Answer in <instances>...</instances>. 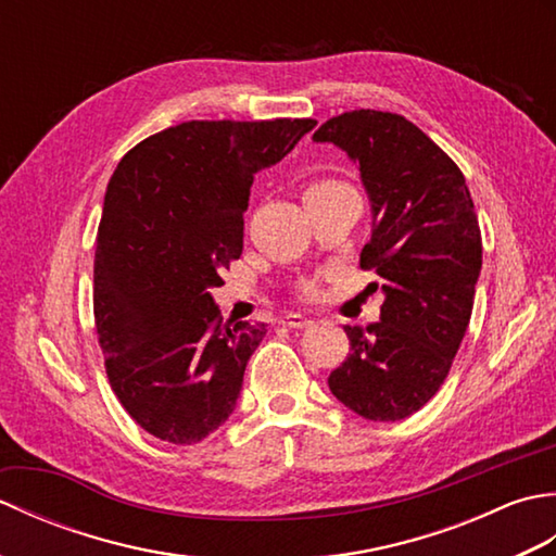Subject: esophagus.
Listing matches in <instances>:
<instances>
[{
	"instance_id": "1",
	"label": "esophagus",
	"mask_w": 556,
	"mask_h": 556,
	"mask_svg": "<svg viewBox=\"0 0 556 556\" xmlns=\"http://www.w3.org/2000/svg\"><path fill=\"white\" fill-rule=\"evenodd\" d=\"M279 323L285 325V327H289V329H301V327H308V325H311L308 317L296 315V313H289V315H285V317H281Z\"/></svg>"
}]
</instances>
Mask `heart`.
<instances>
[{
    "mask_svg": "<svg viewBox=\"0 0 556 556\" xmlns=\"http://www.w3.org/2000/svg\"><path fill=\"white\" fill-rule=\"evenodd\" d=\"M344 186H346V184L334 181V179H317V181H313L308 188H305V195L323 193V191H334V188H344ZM305 293H308V296H313L315 289H313V287H308V289H305Z\"/></svg>",
    "mask_w": 556,
    "mask_h": 556,
    "instance_id": "1",
    "label": "heart"
}]
</instances>
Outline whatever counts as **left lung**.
Listing matches in <instances>:
<instances>
[{
    "label": "left lung",
    "instance_id": "left-lung-1",
    "mask_svg": "<svg viewBox=\"0 0 556 556\" xmlns=\"http://www.w3.org/2000/svg\"><path fill=\"white\" fill-rule=\"evenodd\" d=\"M313 140L358 162L372 203L361 267L384 291L380 323L344 327L351 351L327 382L363 418L404 420L444 384L470 323L482 267L473 198L456 162L401 114L344 112Z\"/></svg>",
    "mask_w": 556,
    "mask_h": 556
}]
</instances>
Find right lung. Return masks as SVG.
<instances>
[{"label":"right lung","mask_w":556,"mask_h":556,"mask_svg":"<svg viewBox=\"0 0 556 556\" xmlns=\"http://www.w3.org/2000/svg\"><path fill=\"white\" fill-rule=\"evenodd\" d=\"M315 119L184 122L122 157L98 227L96 311L104 370L146 432L195 444L231 416L263 323H224L210 296L243 251L255 172Z\"/></svg>","instance_id":"right-lung-1"}]
</instances>
